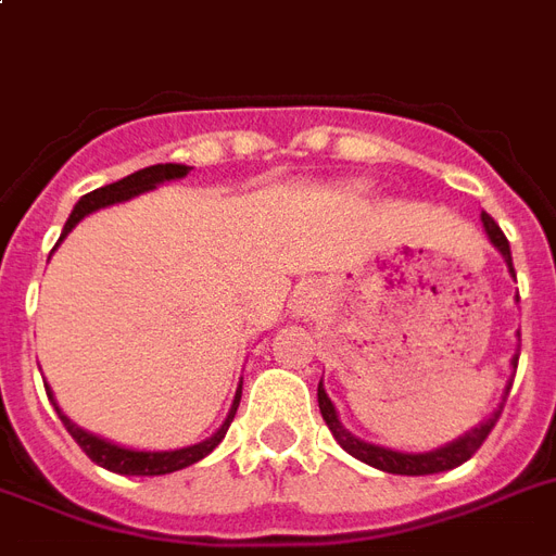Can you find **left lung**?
Returning a JSON list of instances; mask_svg holds the SVG:
<instances>
[{"label": "left lung", "instance_id": "8db88e82", "mask_svg": "<svg viewBox=\"0 0 556 556\" xmlns=\"http://www.w3.org/2000/svg\"><path fill=\"white\" fill-rule=\"evenodd\" d=\"M482 225L484 230H488V236H491V242L500 248V253L505 256V262H508L510 274H514L510 244L508 239H505V233H502V227L496 225L493 216H488V213H482ZM514 277H517V274H514ZM517 361L519 355L514 357V364H517ZM317 404H320L323 418H326V424H329L331 435L338 439L340 447L346 450V453H352L355 458H361V462H366V465L378 467V470H383V473H397V476L441 473V470H453V467L465 465L467 458L482 447L484 439L491 435V430L496 427V421H500V415H502V406H500V409H496V413L482 424V427H476V430L467 432L465 439L453 441V444H447V447L432 450V453H397V450L378 447V444H366V441L355 439L352 432L343 430V424H340L338 413H334V406H331L329 395H326V389H323V380H320V387H317Z\"/></svg>", "mask_w": 556, "mask_h": 556}]
</instances>
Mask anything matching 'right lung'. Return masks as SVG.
<instances>
[{"mask_svg": "<svg viewBox=\"0 0 556 556\" xmlns=\"http://www.w3.org/2000/svg\"><path fill=\"white\" fill-rule=\"evenodd\" d=\"M187 173H190V167H185V164H155V167L138 169V173H132V176L121 178V181H115V185H106V187H100V190L86 192V195L74 204L72 216H68V222H65L63 227V236H60V242H63L65 236H68V230H72L83 216H89L91 210L106 207V204H115V201L132 199V195H138V192L152 190V187L161 185V181L185 178ZM46 392L48 397H51V404H54L51 389L46 387ZM239 397H242V383H239V392H236L233 406H230L225 424L218 427V432L213 435V439L201 441V444H192V447H185V450H167V453H143V450L117 447V444H112V441H103L98 439V435H91V432L80 430L77 424L68 421V418L56 409V404L54 409L56 415H60V421L65 424V430L72 432V439L80 444L83 453H86L94 465L106 467V470H112V473H124V476H164V473H173V470H181V467L195 465L199 458H204L207 453H213V450L218 447V441L225 439L227 427H230V421H233Z\"/></svg>", "mask_w": 556, "mask_h": 556, "instance_id": "1", "label": "right lung"}]
</instances>
